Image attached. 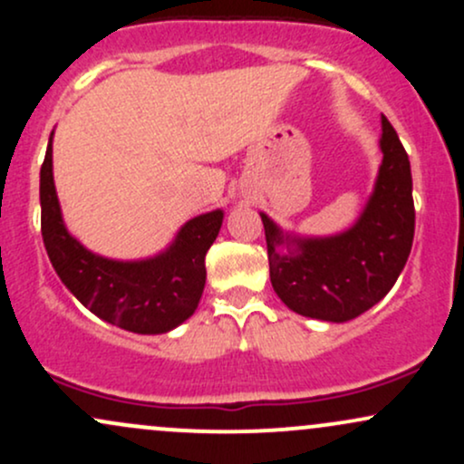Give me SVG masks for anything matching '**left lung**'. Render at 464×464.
Here are the masks:
<instances>
[{
	"instance_id": "obj_1",
	"label": "left lung",
	"mask_w": 464,
	"mask_h": 464,
	"mask_svg": "<svg viewBox=\"0 0 464 464\" xmlns=\"http://www.w3.org/2000/svg\"><path fill=\"white\" fill-rule=\"evenodd\" d=\"M384 152L375 188L358 222L329 237L284 233L262 216L270 281L292 312L327 323H347L380 303L408 262L414 237L412 174L408 154L382 115ZM279 247H287L281 254Z\"/></svg>"
}]
</instances>
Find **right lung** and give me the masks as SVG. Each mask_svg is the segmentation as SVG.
<instances>
[{"label":"right lung","mask_w":464,"mask_h":464,"mask_svg":"<svg viewBox=\"0 0 464 464\" xmlns=\"http://www.w3.org/2000/svg\"><path fill=\"white\" fill-rule=\"evenodd\" d=\"M52 135L41 165V233L56 275L87 310L126 332L165 334L179 327L198 307L205 255L220 233L222 209L191 218L154 257L117 262L95 255L63 222L52 174Z\"/></svg>","instance_id":"right-lung-1"}]
</instances>
